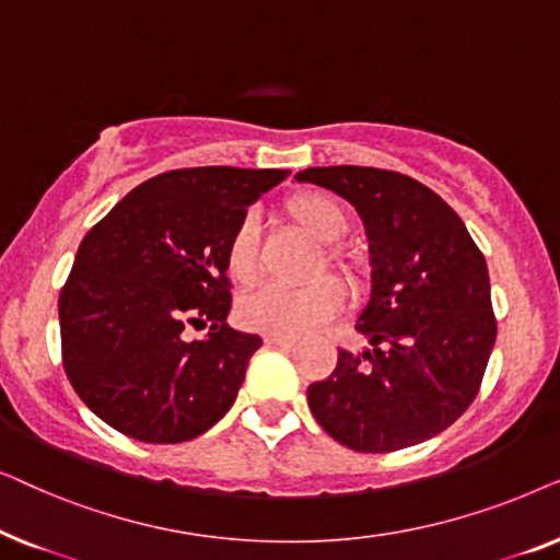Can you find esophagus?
<instances>
[{"label": "esophagus", "mask_w": 560, "mask_h": 560, "mask_svg": "<svg viewBox=\"0 0 560 560\" xmlns=\"http://www.w3.org/2000/svg\"><path fill=\"white\" fill-rule=\"evenodd\" d=\"M265 343L267 347H282V349H290L295 343L293 336H278V334H265Z\"/></svg>", "instance_id": "obj_1"}]
</instances>
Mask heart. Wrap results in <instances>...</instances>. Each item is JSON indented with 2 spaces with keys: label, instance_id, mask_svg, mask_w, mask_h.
Returning a JSON list of instances; mask_svg holds the SVG:
<instances>
[{
  "label": "heart",
  "instance_id": "obj_1",
  "mask_svg": "<svg viewBox=\"0 0 560 560\" xmlns=\"http://www.w3.org/2000/svg\"><path fill=\"white\" fill-rule=\"evenodd\" d=\"M282 217L298 232L313 242L326 244L320 257L328 270H334L347 282L349 290H359L366 278V262L354 247L336 244L347 234L349 213L339 198L324 190H303L290 196L282 206ZM316 265V272L324 270ZM226 272L236 285L249 288L259 278V234L252 219H244L226 242ZM347 303L341 282L334 278H318L303 288H262L247 295L240 305L244 326L262 334L303 336L316 331Z\"/></svg>",
  "mask_w": 560,
  "mask_h": 560
}]
</instances>
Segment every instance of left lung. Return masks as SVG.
I'll list each match as a JSON object with an SVG mask.
<instances>
[{
  "label": "left lung",
  "instance_id": "left-lung-1",
  "mask_svg": "<svg viewBox=\"0 0 560 560\" xmlns=\"http://www.w3.org/2000/svg\"><path fill=\"white\" fill-rule=\"evenodd\" d=\"M354 206L370 240L372 293L357 318L370 349H339L308 405L341 446L387 454L454 423L479 393L497 339L485 255L458 213L410 175L308 167L295 175Z\"/></svg>",
  "mask_w": 560,
  "mask_h": 560
}]
</instances>
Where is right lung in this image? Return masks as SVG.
Segmentation results:
<instances>
[{
    "instance_id": "right-lung-1",
    "label": "right lung",
    "mask_w": 560,
    "mask_h": 560,
    "mask_svg": "<svg viewBox=\"0 0 560 560\" xmlns=\"http://www.w3.org/2000/svg\"><path fill=\"white\" fill-rule=\"evenodd\" d=\"M288 171H167L83 236L58 298L63 370L106 425L183 443L224 418L262 339L226 326V242ZM210 326L190 342L188 327Z\"/></svg>"
}]
</instances>
